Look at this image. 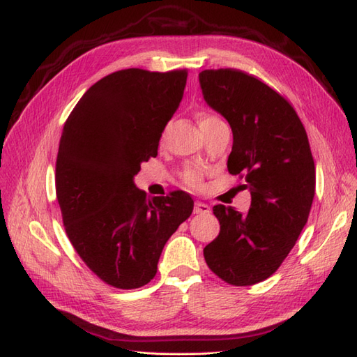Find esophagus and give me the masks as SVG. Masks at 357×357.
<instances>
[{
	"instance_id": "1",
	"label": "esophagus",
	"mask_w": 357,
	"mask_h": 357,
	"mask_svg": "<svg viewBox=\"0 0 357 357\" xmlns=\"http://www.w3.org/2000/svg\"><path fill=\"white\" fill-rule=\"evenodd\" d=\"M211 208L208 204H204V202H196L195 204V213L196 215H207L210 213Z\"/></svg>"
}]
</instances>
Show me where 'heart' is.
I'll return each mask as SVG.
<instances>
[{
	"label": "heart",
	"instance_id": "obj_1",
	"mask_svg": "<svg viewBox=\"0 0 357 357\" xmlns=\"http://www.w3.org/2000/svg\"><path fill=\"white\" fill-rule=\"evenodd\" d=\"M215 119H218L216 116H213V115H210V113H201V115H198V123H199V127L201 126H204V124H207V123H211V121H215ZM184 181L185 183L190 185V187H195V188H198V187H201L202 185V179H204V173H202V170L199 169V167H196V165H188L187 169L184 170Z\"/></svg>",
	"mask_w": 357,
	"mask_h": 357
}]
</instances>
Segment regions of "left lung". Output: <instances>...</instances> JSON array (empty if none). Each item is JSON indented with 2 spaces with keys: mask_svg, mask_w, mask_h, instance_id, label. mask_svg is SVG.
I'll use <instances>...</instances> for the list:
<instances>
[{
  "mask_svg": "<svg viewBox=\"0 0 357 357\" xmlns=\"http://www.w3.org/2000/svg\"><path fill=\"white\" fill-rule=\"evenodd\" d=\"M204 100L229 121L231 174L245 179L247 213L218 204L221 231L204 248L208 268L244 287L270 278L307 224L316 185L307 132L291 104L253 75L234 69L199 73Z\"/></svg>",
  "mask_w": 357,
  "mask_h": 357,
  "instance_id": "8db88e82",
  "label": "left lung"
}]
</instances>
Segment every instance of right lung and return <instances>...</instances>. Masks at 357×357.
I'll list each match as a JSON object with an SVG mask.
<instances>
[{
  "label": "right lung",
  "mask_w": 357,
  "mask_h": 357,
  "mask_svg": "<svg viewBox=\"0 0 357 357\" xmlns=\"http://www.w3.org/2000/svg\"><path fill=\"white\" fill-rule=\"evenodd\" d=\"M187 70L126 69L104 77L67 118L56 158V198L73 248L112 287L155 278L165 242L192 215L190 195L149 198L135 185L141 164L179 107Z\"/></svg>",
  "instance_id": "right-lung-1"
}]
</instances>
